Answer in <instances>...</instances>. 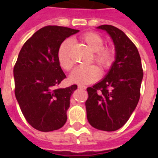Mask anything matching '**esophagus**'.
Returning <instances> with one entry per match:
<instances>
[{
  "label": "esophagus",
  "mask_w": 158,
  "mask_h": 158,
  "mask_svg": "<svg viewBox=\"0 0 158 158\" xmlns=\"http://www.w3.org/2000/svg\"><path fill=\"white\" fill-rule=\"evenodd\" d=\"M78 88L80 89H86V87L84 86V85H82V84H78Z\"/></svg>",
  "instance_id": "obj_1"
}]
</instances>
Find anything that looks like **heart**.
Instances as JSON below:
<instances>
[{
	"mask_svg": "<svg viewBox=\"0 0 158 158\" xmlns=\"http://www.w3.org/2000/svg\"><path fill=\"white\" fill-rule=\"evenodd\" d=\"M81 40L94 52V60L102 69H109L114 61V52L110 48L104 47V41L101 36L95 33H87L81 37ZM72 44L70 39H66L60 44L57 52L60 65L65 70H70L73 61L69 56V48ZM100 76V69L94 64L77 67L70 74L72 82L78 84H89L96 81Z\"/></svg>",
	"mask_w": 158,
	"mask_h": 158,
	"instance_id": "obj_1",
	"label": "heart"
}]
</instances>
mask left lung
Instances as JSON below:
<instances>
[{
    "instance_id": "left-lung-1",
    "label": "left lung",
    "mask_w": 158,
    "mask_h": 158,
    "mask_svg": "<svg viewBox=\"0 0 158 158\" xmlns=\"http://www.w3.org/2000/svg\"><path fill=\"white\" fill-rule=\"evenodd\" d=\"M98 28L110 36L115 60L105 78L87 89V118L95 129L115 131L127 122L137 106L143 72L136 46L123 31L106 24Z\"/></svg>"
}]
</instances>
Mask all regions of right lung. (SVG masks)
I'll return each mask as SVG.
<instances>
[{
    "mask_svg": "<svg viewBox=\"0 0 158 158\" xmlns=\"http://www.w3.org/2000/svg\"><path fill=\"white\" fill-rule=\"evenodd\" d=\"M79 30L61 26H46L28 38L14 67L15 94L21 111L36 130H59L67 120L70 97L77 85L56 88L66 78L57 52L64 40Z\"/></svg>",
    "mask_w": 158,
    "mask_h": 158,
    "instance_id": "obj_1",
    "label": "right lung"
}]
</instances>
